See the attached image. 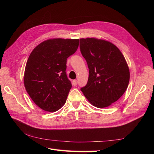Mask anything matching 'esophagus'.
I'll use <instances>...</instances> for the list:
<instances>
[{"mask_svg": "<svg viewBox=\"0 0 154 154\" xmlns=\"http://www.w3.org/2000/svg\"><path fill=\"white\" fill-rule=\"evenodd\" d=\"M72 85L74 86H76L77 85V83H78V81L76 80H74L72 81Z\"/></svg>", "mask_w": 154, "mask_h": 154, "instance_id": "esophagus-1", "label": "esophagus"}]
</instances>
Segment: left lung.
I'll return each instance as SVG.
<instances>
[{
    "instance_id": "8db88e82",
    "label": "left lung",
    "mask_w": 154,
    "mask_h": 154,
    "mask_svg": "<svg viewBox=\"0 0 154 154\" xmlns=\"http://www.w3.org/2000/svg\"><path fill=\"white\" fill-rule=\"evenodd\" d=\"M80 48L89 69L88 82L82 92L93 106H110L128 85L130 71L123 54L110 42L94 37L80 38Z\"/></svg>"
}]
</instances>
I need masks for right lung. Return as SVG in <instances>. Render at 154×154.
I'll return each mask as SVG.
<instances>
[{
	"mask_svg": "<svg viewBox=\"0 0 154 154\" xmlns=\"http://www.w3.org/2000/svg\"><path fill=\"white\" fill-rule=\"evenodd\" d=\"M79 39L46 40L32 51L27 60L24 83L27 92L41 109L56 112L66 103L72 87L67 77V59L76 52Z\"/></svg>",
	"mask_w": 154,
	"mask_h": 154,
	"instance_id": "add662e5",
	"label": "right lung"
}]
</instances>
